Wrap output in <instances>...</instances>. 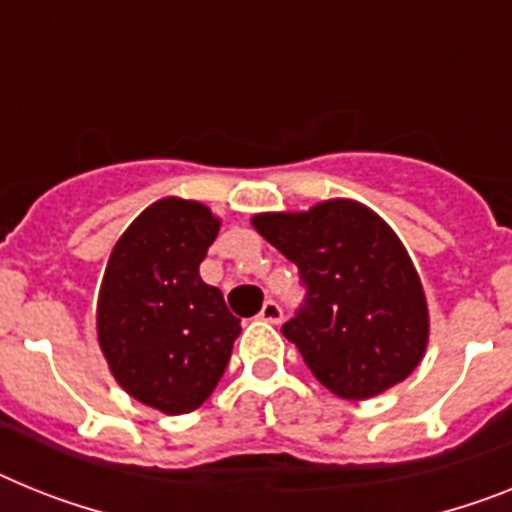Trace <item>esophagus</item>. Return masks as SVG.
<instances>
[{
    "label": "esophagus",
    "mask_w": 512,
    "mask_h": 512,
    "mask_svg": "<svg viewBox=\"0 0 512 512\" xmlns=\"http://www.w3.org/2000/svg\"><path fill=\"white\" fill-rule=\"evenodd\" d=\"M260 317H263L265 322H270V325H278V322H283L281 304L273 302V299H268V302L263 304V309H260Z\"/></svg>",
    "instance_id": "1"
}]
</instances>
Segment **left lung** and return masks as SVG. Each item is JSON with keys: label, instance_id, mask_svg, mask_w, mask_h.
I'll return each instance as SVG.
<instances>
[{"label": "left lung", "instance_id": "1", "mask_svg": "<svg viewBox=\"0 0 512 512\" xmlns=\"http://www.w3.org/2000/svg\"><path fill=\"white\" fill-rule=\"evenodd\" d=\"M252 226L299 268L307 294L281 333L330 393L364 401L414 372L429 338L427 299L377 213L325 200L307 213H260Z\"/></svg>", "mask_w": 512, "mask_h": 512}]
</instances>
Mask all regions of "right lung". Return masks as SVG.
I'll use <instances>...</instances> for the list:
<instances>
[{
    "instance_id": "right-lung-1",
    "label": "right lung",
    "mask_w": 512,
    "mask_h": 512,
    "mask_svg": "<svg viewBox=\"0 0 512 512\" xmlns=\"http://www.w3.org/2000/svg\"><path fill=\"white\" fill-rule=\"evenodd\" d=\"M221 221L195 200L163 197L114 244L98 291V343L135 401L190 414L208 401L242 333L200 263Z\"/></svg>"
}]
</instances>
